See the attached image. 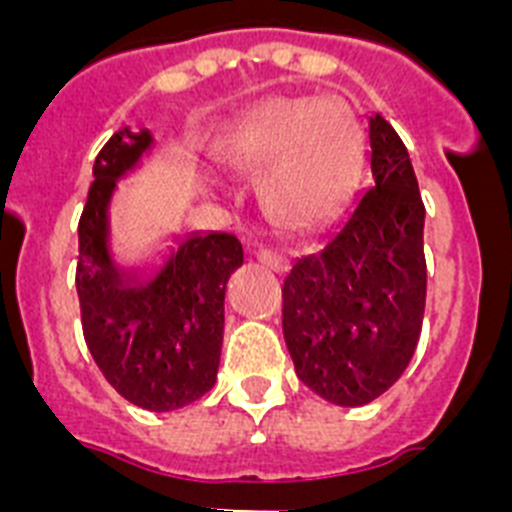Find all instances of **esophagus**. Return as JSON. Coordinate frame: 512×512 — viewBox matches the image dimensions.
Segmentation results:
<instances>
[{
	"mask_svg": "<svg viewBox=\"0 0 512 512\" xmlns=\"http://www.w3.org/2000/svg\"><path fill=\"white\" fill-rule=\"evenodd\" d=\"M256 261H261L264 266H269L271 271L287 269V259H284L282 253L274 251V248H259V251H256Z\"/></svg>",
	"mask_w": 512,
	"mask_h": 512,
	"instance_id": "esophagus-1",
	"label": "esophagus"
}]
</instances>
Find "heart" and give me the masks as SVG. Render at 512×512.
I'll list each match as a JSON object with an SVG mask.
<instances>
[{"label":"heart","instance_id":"obj_1","mask_svg":"<svg viewBox=\"0 0 512 512\" xmlns=\"http://www.w3.org/2000/svg\"><path fill=\"white\" fill-rule=\"evenodd\" d=\"M220 153L264 179V202L284 228L310 230L336 215L359 158V125L346 104L284 97L235 122Z\"/></svg>","mask_w":512,"mask_h":512}]
</instances>
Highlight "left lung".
Instances as JSON below:
<instances>
[{
	"mask_svg": "<svg viewBox=\"0 0 512 512\" xmlns=\"http://www.w3.org/2000/svg\"><path fill=\"white\" fill-rule=\"evenodd\" d=\"M369 143L372 187L282 287L297 377L343 408L377 400L402 377L425 310V207L408 148L382 115L369 117Z\"/></svg>",
	"mask_w": 512,
	"mask_h": 512,
	"instance_id": "obj_1",
	"label": "left lung"
}]
</instances>
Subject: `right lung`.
Returning <instances> with one entry per match:
<instances>
[{"instance_id":"obj_1","label":"right lung","mask_w":512,"mask_h":512,"mask_svg":"<svg viewBox=\"0 0 512 512\" xmlns=\"http://www.w3.org/2000/svg\"><path fill=\"white\" fill-rule=\"evenodd\" d=\"M153 148L148 130L122 128L97 153L79 220L76 292L92 359L122 397L169 413L212 390L220 366L225 284L243 264L235 235L192 233L158 271L122 269L110 251V205L120 179Z\"/></svg>"}]
</instances>
